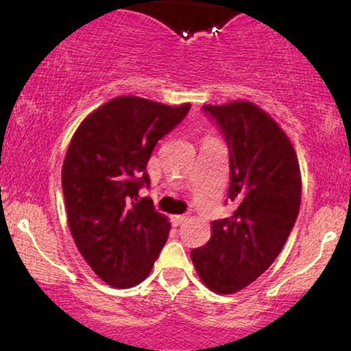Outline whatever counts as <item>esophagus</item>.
Here are the masks:
<instances>
[{"instance_id": "esophagus-1", "label": "esophagus", "mask_w": 351, "mask_h": 351, "mask_svg": "<svg viewBox=\"0 0 351 351\" xmlns=\"http://www.w3.org/2000/svg\"><path fill=\"white\" fill-rule=\"evenodd\" d=\"M186 221V216L185 215H177V216H172V224L174 226H180L182 222Z\"/></svg>"}]
</instances>
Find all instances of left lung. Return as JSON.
<instances>
[{
	"mask_svg": "<svg viewBox=\"0 0 351 351\" xmlns=\"http://www.w3.org/2000/svg\"><path fill=\"white\" fill-rule=\"evenodd\" d=\"M230 153L227 198L230 217L211 222V239L190 253L197 274L213 292L245 289L284 248L302 202V174L293 145L280 125L250 101L206 104Z\"/></svg>",
	"mask_w": 351,
	"mask_h": 351,
	"instance_id": "1",
	"label": "left lung"
}]
</instances>
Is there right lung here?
I'll return each mask as SVG.
<instances>
[{
  "label": "right lung",
  "mask_w": 351,
  "mask_h": 351,
  "mask_svg": "<svg viewBox=\"0 0 351 351\" xmlns=\"http://www.w3.org/2000/svg\"><path fill=\"white\" fill-rule=\"evenodd\" d=\"M189 109L117 97L90 112L72 136L62 165L67 222L80 254L108 285H138L165 247L169 221L138 190L149 185L147 165L158 140Z\"/></svg>",
  "instance_id": "add662e5"
}]
</instances>
